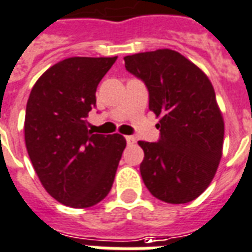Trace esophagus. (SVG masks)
<instances>
[{
    "label": "esophagus",
    "instance_id": "obj_1",
    "mask_svg": "<svg viewBox=\"0 0 252 252\" xmlns=\"http://www.w3.org/2000/svg\"><path fill=\"white\" fill-rule=\"evenodd\" d=\"M126 142H127L128 146H131V144H134V143L136 142V139L134 138V136L128 135V136H126Z\"/></svg>",
    "mask_w": 252,
    "mask_h": 252
}]
</instances>
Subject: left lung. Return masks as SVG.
Instances as JSON below:
<instances>
[{
    "instance_id": "left-lung-1",
    "label": "left lung",
    "mask_w": 252,
    "mask_h": 252,
    "mask_svg": "<svg viewBox=\"0 0 252 252\" xmlns=\"http://www.w3.org/2000/svg\"><path fill=\"white\" fill-rule=\"evenodd\" d=\"M125 67L150 92V110L160 117L158 143L144 151L143 182L155 198L183 204L204 192L220 164L224 118L208 76L182 54L158 49L126 56Z\"/></svg>"
}]
</instances>
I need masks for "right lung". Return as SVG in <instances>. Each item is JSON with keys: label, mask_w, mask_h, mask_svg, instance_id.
Wrapping results in <instances>:
<instances>
[{"label": "right lung", "mask_w": 252, "mask_h": 252, "mask_svg": "<svg viewBox=\"0 0 252 252\" xmlns=\"http://www.w3.org/2000/svg\"><path fill=\"white\" fill-rule=\"evenodd\" d=\"M117 57H71L53 65L32 87L26 108L28 156L48 194L72 208L109 194L126 139L87 128L96 88Z\"/></svg>", "instance_id": "add662e5"}]
</instances>
